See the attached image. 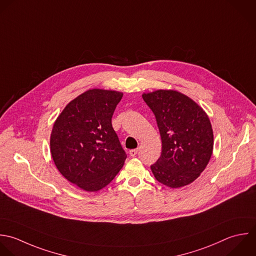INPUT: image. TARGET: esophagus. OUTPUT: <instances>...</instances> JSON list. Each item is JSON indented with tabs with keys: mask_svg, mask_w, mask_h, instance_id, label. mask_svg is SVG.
Here are the masks:
<instances>
[{
	"mask_svg": "<svg viewBox=\"0 0 256 256\" xmlns=\"http://www.w3.org/2000/svg\"><path fill=\"white\" fill-rule=\"evenodd\" d=\"M136 154H138V150H136V148L130 150V156H136Z\"/></svg>",
	"mask_w": 256,
	"mask_h": 256,
	"instance_id": "34e87169",
	"label": "esophagus"
}]
</instances>
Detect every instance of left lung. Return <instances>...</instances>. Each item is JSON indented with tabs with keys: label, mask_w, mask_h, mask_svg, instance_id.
<instances>
[{
	"label": "left lung",
	"mask_w": 256,
	"mask_h": 256,
	"mask_svg": "<svg viewBox=\"0 0 256 256\" xmlns=\"http://www.w3.org/2000/svg\"><path fill=\"white\" fill-rule=\"evenodd\" d=\"M154 112L162 150L150 166L158 182L180 188L194 182L206 170L214 150V130L204 110L176 90L144 92Z\"/></svg>",
	"instance_id": "left-lung-1"
}]
</instances>
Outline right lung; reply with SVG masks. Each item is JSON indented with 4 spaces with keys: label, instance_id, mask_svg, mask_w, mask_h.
<instances>
[{
    "label": "right lung",
    "instance_id": "1",
    "mask_svg": "<svg viewBox=\"0 0 256 256\" xmlns=\"http://www.w3.org/2000/svg\"><path fill=\"white\" fill-rule=\"evenodd\" d=\"M122 92L92 88L70 100L54 122L50 150L60 174L78 188L106 186L124 164L126 154L112 126Z\"/></svg>",
    "mask_w": 256,
    "mask_h": 256
}]
</instances>
